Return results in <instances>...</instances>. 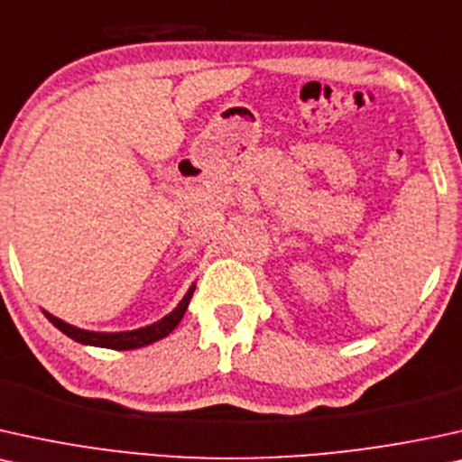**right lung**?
<instances>
[{"label":"right lung","mask_w":462,"mask_h":462,"mask_svg":"<svg viewBox=\"0 0 462 462\" xmlns=\"http://www.w3.org/2000/svg\"><path fill=\"white\" fill-rule=\"evenodd\" d=\"M196 285H191L188 290V294L183 296V300L174 307V311H171L166 318L157 319V322L144 326V328H136V330H125V332H93V330H83L76 328V326L63 322V319L55 318L49 311H44L49 322L60 328L63 335H68L69 338H74L76 343H83V346H93V347H108V349H138L144 346H151V343L160 341V338L168 337L171 332L177 328L180 319H183L185 311H188V305L194 296Z\"/></svg>","instance_id":"add662e5"}]
</instances>
